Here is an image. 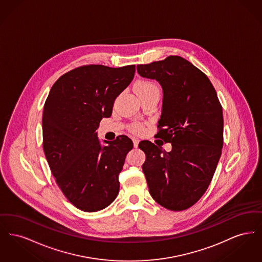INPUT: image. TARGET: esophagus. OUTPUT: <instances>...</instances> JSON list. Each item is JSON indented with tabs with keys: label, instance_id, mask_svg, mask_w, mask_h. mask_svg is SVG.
<instances>
[{
	"label": "esophagus",
	"instance_id": "esophagus-1",
	"mask_svg": "<svg viewBox=\"0 0 262 262\" xmlns=\"http://www.w3.org/2000/svg\"><path fill=\"white\" fill-rule=\"evenodd\" d=\"M133 141H134V146L137 148L138 143H139V140L137 138H133Z\"/></svg>",
	"mask_w": 262,
	"mask_h": 262
}]
</instances>
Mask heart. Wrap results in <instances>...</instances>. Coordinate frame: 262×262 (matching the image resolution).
<instances>
[{
  "instance_id": "1",
  "label": "heart",
  "mask_w": 262,
  "mask_h": 262,
  "mask_svg": "<svg viewBox=\"0 0 262 262\" xmlns=\"http://www.w3.org/2000/svg\"><path fill=\"white\" fill-rule=\"evenodd\" d=\"M137 93H142V92H146V91H151V90H158L157 85L150 80H140L139 82H137ZM130 129L133 132L136 133H140L142 130V125L139 123H136L130 125Z\"/></svg>"
}]
</instances>
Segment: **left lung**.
<instances>
[{"label": "left lung", "instance_id": "obj_1", "mask_svg": "<svg viewBox=\"0 0 262 262\" xmlns=\"http://www.w3.org/2000/svg\"><path fill=\"white\" fill-rule=\"evenodd\" d=\"M142 77L163 89L162 113L156 137L172 143L166 152L149 140L138 147L150 194L161 206L182 211L196 203L211 182L223 147V112L211 81L180 56L138 64Z\"/></svg>", "mask_w": 262, "mask_h": 262}]
</instances>
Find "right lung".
I'll list each match as a JSON object with an SVG mask.
<instances>
[{
    "instance_id": "1",
    "label": "right lung",
    "mask_w": 262,
    "mask_h": 262,
    "mask_svg": "<svg viewBox=\"0 0 262 262\" xmlns=\"http://www.w3.org/2000/svg\"><path fill=\"white\" fill-rule=\"evenodd\" d=\"M136 66L88 64L62 75L51 88L43 118V150L64 196L76 208L99 211L120 189L119 174L134 144L119 136L102 146L96 129L132 82Z\"/></svg>"
}]
</instances>
